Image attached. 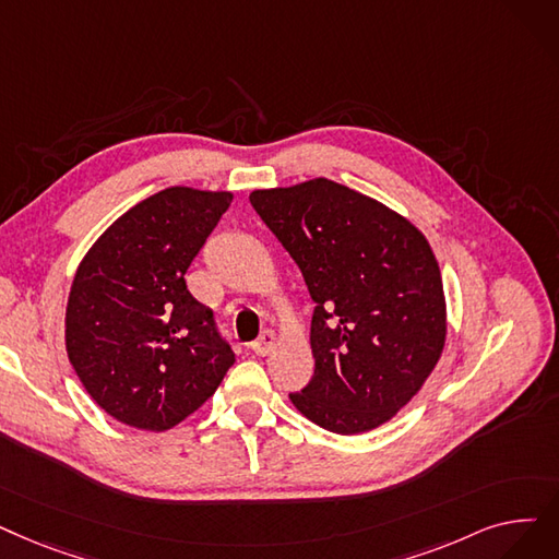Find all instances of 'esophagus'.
Listing matches in <instances>:
<instances>
[{
  "label": "esophagus",
  "instance_id": "34e87169",
  "mask_svg": "<svg viewBox=\"0 0 559 559\" xmlns=\"http://www.w3.org/2000/svg\"><path fill=\"white\" fill-rule=\"evenodd\" d=\"M276 343H278L276 333H274V331H264V333L255 340V343L251 345V349H253L258 356H266V354H270V352L276 347Z\"/></svg>",
  "mask_w": 559,
  "mask_h": 559
}]
</instances>
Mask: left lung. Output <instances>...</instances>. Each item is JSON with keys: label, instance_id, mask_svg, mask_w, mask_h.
<instances>
[{"label": "left lung", "instance_id": "left-lung-1", "mask_svg": "<svg viewBox=\"0 0 559 559\" xmlns=\"http://www.w3.org/2000/svg\"><path fill=\"white\" fill-rule=\"evenodd\" d=\"M249 201L314 301V374L289 395L295 408L343 436L388 423L445 347L443 278L427 237L395 210L326 178L255 189Z\"/></svg>", "mask_w": 559, "mask_h": 559}]
</instances>
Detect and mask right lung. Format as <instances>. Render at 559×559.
Instances as JSON below:
<instances>
[{
  "label": "right lung",
  "instance_id": "1",
  "mask_svg": "<svg viewBox=\"0 0 559 559\" xmlns=\"http://www.w3.org/2000/svg\"><path fill=\"white\" fill-rule=\"evenodd\" d=\"M230 191L168 187L93 241L70 285L66 352L118 423L166 431L201 408L235 362L185 274L230 207Z\"/></svg>",
  "mask_w": 559,
  "mask_h": 559
}]
</instances>
